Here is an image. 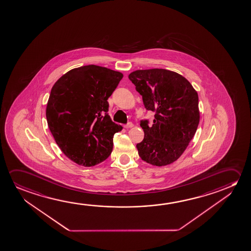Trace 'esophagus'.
<instances>
[{
  "label": "esophagus",
  "mask_w": 251,
  "mask_h": 251,
  "mask_svg": "<svg viewBox=\"0 0 251 251\" xmlns=\"http://www.w3.org/2000/svg\"><path fill=\"white\" fill-rule=\"evenodd\" d=\"M133 126H134V124H132V123H128V124H126V125L124 126V127H125V128H131V127H133Z\"/></svg>",
  "instance_id": "esophagus-1"
}]
</instances>
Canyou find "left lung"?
Here are the masks:
<instances>
[{
	"mask_svg": "<svg viewBox=\"0 0 251 251\" xmlns=\"http://www.w3.org/2000/svg\"><path fill=\"white\" fill-rule=\"evenodd\" d=\"M148 110L155 112L153 126L136 148L140 157L154 166L176 162L185 151L200 121L197 90L180 74L163 69L138 70L128 75Z\"/></svg>",
	"mask_w": 251,
	"mask_h": 251,
	"instance_id": "obj_1",
	"label": "left lung"
}]
</instances>
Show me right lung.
<instances>
[{
  "instance_id": "add662e5",
  "label": "right lung",
  "mask_w": 251,
  "mask_h": 251,
  "mask_svg": "<svg viewBox=\"0 0 251 251\" xmlns=\"http://www.w3.org/2000/svg\"><path fill=\"white\" fill-rule=\"evenodd\" d=\"M124 75L105 67L82 66L59 78L46 108L55 143L78 165L92 167L108 158L114 135L123 129L108 116V97Z\"/></svg>"
}]
</instances>
